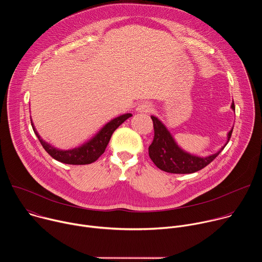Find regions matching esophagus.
I'll list each match as a JSON object with an SVG mask.
<instances>
[{"label":"esophagus","instance_id":"1","mask_svg":"<svg viewBox=\"0 0 262 262\" xmlns=\"http://www.w3.org/2000/svg\"><path fill=\"white\" fill-rule=\"evenodd\" d=\"M151 110V105L149 104L148 102H142V103H139V105L137 106L136 111L138 112V113H143V114H146L148 113L149 111Z\"/></svg>","mask_w":262,"mask_h":262}]
</instances>
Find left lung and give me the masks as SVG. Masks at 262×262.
Listing matches in <instances>:
<instances>
[{"mask_svg":"<svg viewBox=\"0 0 262 262\" xmlns=\"http://www.w3.org/2000/svg\"><path fill=\"white\" fill-rule=\"evenodd\" d=\"M231 108L235 111L234 102L231 103ZM155 127V139L148 148L149 157L155 165L168 173L189 174L197 172L208 164H210L227 145L230 140L233 127L227 134V142L219 150L207 157H199L190 154L182 149L175 141L172 134L166 125L156 116H151Z\"/></svg>","mask_w":262,"mask_h":262,"instance_id":"8db88e82","label":"left lung"}]
</instances>
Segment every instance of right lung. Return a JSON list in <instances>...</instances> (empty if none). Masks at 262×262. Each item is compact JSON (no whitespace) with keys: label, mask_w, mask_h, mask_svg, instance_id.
Segmentation results:
<instances>
[{"label":"right lung","mask_w":262,"mask_h":262,"mask_svg":"<svg viewBox=\"0 0 262 262\" xmlns=\"http://www.w3.org/2000/svg\"><path fill=\"white\" fill-rule=\"evenodd\" d=\"M132 116L133 115L130 113H126L110 120L91 139L84 142L78 147L66 149V150L65 149L54 147L53 145L45 141L39 136V134L37 133L32 120L31 123L35 135L40 141L42 147L46 149V151L53 159L68 165H88L94 163L104 152L112 135L118 128V126H120L126 119Z\"/></svg>","instance_id":"1"}]
</instances>
